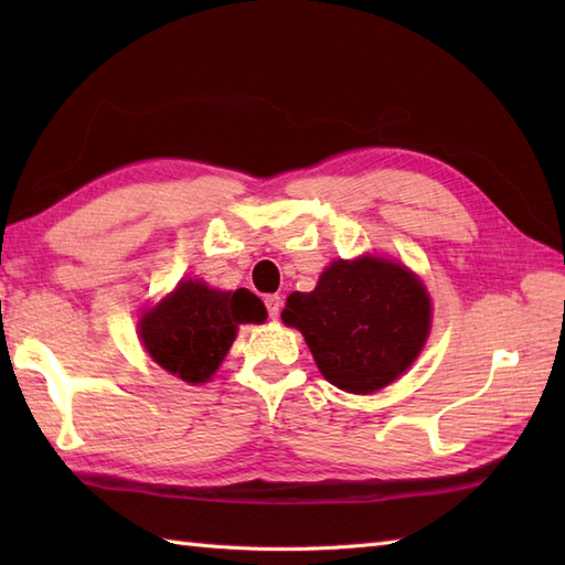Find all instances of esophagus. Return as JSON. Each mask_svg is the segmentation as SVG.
<instances>
[{
  "label": "esophagus",
  "mask_w": 565,
  "mask_h": 565,
  "mask_svg": "<svg viewBox=\"0 0 565 565\" xmlns=\"http://www.w3.org/2000/svg\"><path fill=\"white\" fill-rule=\"evenodd\" d=\"M264 306H267L269 318H279V313H281V296H276V294L267 296V298H264Z\"/></svg>",
  "instance_id": "obj_1"
}]
</instances>
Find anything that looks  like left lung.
Masks as SVG:
<instances>
[{"mask_svg": "<svg viewBox=\"0 0 565 565\" xmlns=\"http://www.w3.org/2000/svg\"><path fill=\"white\" fill-rule=\"evenodd\" d=\"M429 296L388 259L332 262L316 291L286 301V326L303 332L320 374L350 393H374L415 362L429 332Z\"/></svg>", "mask_w": 565, "mask_h": 565, "instance_id": "obj_1", "label": "left lung"}]
</instances>
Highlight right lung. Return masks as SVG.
Listing matches in <instances>:
<instances>
[{"instance_id":"obj_1","label":"right lung","mask_w":565,"mask_h":565,"mask_svg":"<svg viewBox=\"0 0 565 565\" xmlns=\"http://www.w3.org/2000/svg\"><path fill=\"white\" fill-rule=\"evenodd\" d=\"M267 308L247 291H215L182 281L140 320V340L162 369L189 383L209 381L231 350L237 326L262 322Z\"/></svg>"}]
</instances>
